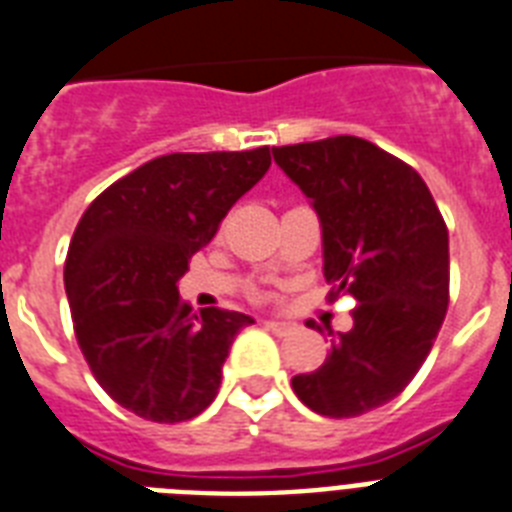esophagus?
<instances>
[{
    "label": "esophagus",
    "instance_id": "obj_1",
    "mask_svg": "<svg viewBox=\"0 0 512 512\" xmlns=\"http://www.w3.org/2000/svg\"><path fill=\"white\" fill-rule=\"evenodd\" d=\"M265 327L271 329L273 335H289V332H295V321H284V319H268L265 321Z\"/></svg>",
    "mask_w": 512,
    "mask_h": 512
}]
</instances>
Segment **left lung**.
<instances>
[{"mask_svg":"<svg viewBox=\"0 0 512 512\" xmlns=\"http://www.w3.org/2000/svg\"><path fill=\"white\" fill-rule=\"evenodd\" d=\"M273 159L319 215L329 295L358 303L353 327L337 332L316 372L292 377V390L324 417L372 412L412 382L444 324V217L409 164L364 138L281 146Z\"/></svg>","mask_w":512,"mask_h":512,"instance_id":"8db88e82","label":"left lung"}]
</instances>
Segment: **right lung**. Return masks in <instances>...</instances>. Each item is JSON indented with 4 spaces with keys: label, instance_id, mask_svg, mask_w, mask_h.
<instances>
[{
    "label": "right lung",
    "instance_id": "add662e5",
    "mask_svg": "<svg viewBox=\"0 0 512 512\" xmlns=\"http://www.w3.org/2000/svg\"><path fill=\"white\" fill-rule=\"evenodd\" d=\"M268 167V146L159 156L108 185L76 225L63 271L76 342L100 388L143 420L204 412L233 337L255 324L193 313L177 281Z\"/></svg>",
    "mask_w": 512,
    "mask_h": 512
}]
</instances>
